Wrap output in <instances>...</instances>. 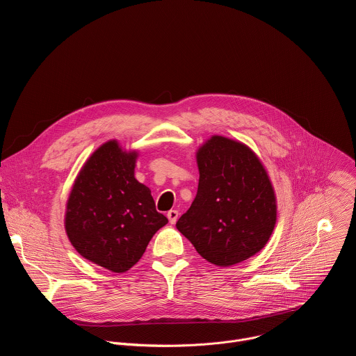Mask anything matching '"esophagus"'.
Instances as JSON below:
<instances>
[{"instance_id": "34e87169", "label": "esophagus", "mask_w": 356, "mask_h": 356, "mask_svg": "<svg viewBox=\"0 0 356 356\" xmlns=\"http://www.w3.org/2000/svg\"><path fill=\"white\" fill-rule=\"evenodd\" d=\"M168 218H169V222H170V224H176L177 218H179V211H177V210H170V211L168 213Z\"/></svg>"}]
</instances>
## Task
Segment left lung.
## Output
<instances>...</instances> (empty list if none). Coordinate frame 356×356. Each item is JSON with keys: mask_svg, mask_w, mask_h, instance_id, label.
<instances>
[{"mask_svg": "<svg viewBox=\"0 0 356 356\" xmlns=\"http://www.w3.org/2000/svg\"><path fill=\"white\" fill-rule=\"evenodd\" d=\"M198 188L177 229L206 261L232 266L258 253L276 224L270 179L250 147L220 135L197 150Z\"/></svg>", "mask_w": 356, "mask_h": 356, "instance_id": "8db88e82", "label": "left lung"}]
</instances>
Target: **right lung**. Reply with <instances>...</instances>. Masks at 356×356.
Masks as SVG:
<instances>
[{"mask_svg":"<svg viewBox=\"0 0 356 356\" xmlns=\"http://www.w3.org/2000/svg\"><path fill=\"white\" fill-rule=\"evenodd\" d=\"M138 152L117 140L87 159L70 191L65 228L87 261L115 273L129 270L168 218L156 211L150 190L135 179Z\"/></svg>","mask_w":356,"mask_h":356,"instance_id":"right-lung-1","label":"right lung"}]
</instances>
